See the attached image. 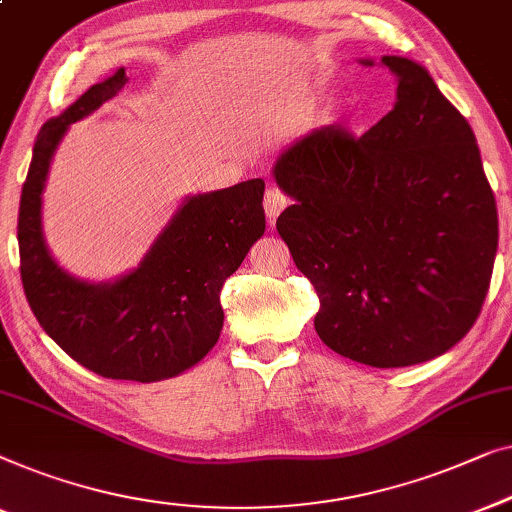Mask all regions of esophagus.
Listing matches in <instances>:
<instances>
[{"label": "esophagus", "mask_w": 512, "mask_h": 512, "mask_svg": "<svg viewBox=\"0 0 512 512\" xmlns=\"http://www.w3.org/2000/svg\"><path fill=\"white\" fill-rule=\"evenodd\" d=\"M287 206V197L283 190H278L276 185L266 187L264 192V211H266V218H269V222L273 225L276 222V218L280 215V211Z\"/></svg>", "instance_id": "esophagus-1"}]
</instances>
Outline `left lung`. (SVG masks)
Returning a JSON list of instances; mask_svg holds the SVG:
<instances>
[{
	"label": "left lung",
	"instance_id": "left-lung-1",
	"mask_svg": "<svg viewBox=\"0 0 512 512\" xmlns=\"http://www.w3.org/2000/svg\"><path fill=\"white\" fill-rule=\"evenodd\" d=\"M383 64L399 78L394 109L362 136L315 129L278 157L273 176L294 199L276 229L318 292L322 343L397 369L469 334L499 218L464 115L417 62L385 55Z\"/></svg>",
	"mask_w": 512,
	"mask_h": 512
}]
</instances>
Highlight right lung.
I'll use <instances>...</instances> for the list:
<instances>
[{"label":"right lung","instance_id":"right-lung-1","mask_svg":"<svg viewBox=\"0 0 512 512\" xmlns=\"http://www.w3.org/2000/svg\"><path fill=\"white\" fill-rule=\"evenodd\" d=\"M125 69L92 85L37 134L18 211L20 278L34 318L71 359L113 380L171 378L218 343L220 290L264 234V181L187 199L141 266L106 285L71 278L48 255L41 192L50 157L71 122L125 88Z\"/></svg>","mask_w":512,"mask_h":512}]
</instances>
